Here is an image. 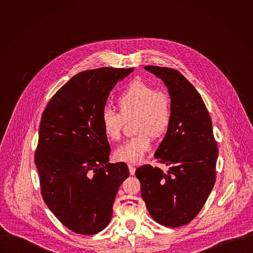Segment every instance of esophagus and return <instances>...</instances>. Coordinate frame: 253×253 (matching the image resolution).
Returning <instances> with one entry per match:
<instances>
[{"instance_id":"1","label":"esophagus","mask_w":253,"mask_h":253,"mask_svg":"<svg viewBox=\"0 0 253 253\" xmlns=\"http://www.w3.org/2000/svg\"><path fill=\"white\" fill-rule=\"evenodd\" d=\"M128 169H129V172H130V174L131 175H133L134 174V172H135V168H134V166L133 165H128Z\"/></svg>"}]
</instances>
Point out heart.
Instances as JSON below:
<instances>
[{
    "mask_svg": "<svg viewBox=\"0 0 253 253\" xmlns=\"http://www.w3.org/2000/svg\"><path fill=\"white\" fill-rule=\"evenodd\" d=\"M119 113L104 109L101 125L104 134L111 140H119L122 135L124 119L135 118L134 128L138 132L115 151L118 161L140 162L151 149L153 136L165 134L172 120V101L164 90H156L142 81H133L117 98Z\"/></svg>",
    "mask_w": 253,
    "mask_h": 253,
    "instance_id": "1",
    "label": "heart"
}]
</instances>
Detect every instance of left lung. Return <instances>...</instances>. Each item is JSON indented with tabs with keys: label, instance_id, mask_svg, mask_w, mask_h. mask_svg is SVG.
Listing matches in <instances>:
<instances>
[{
	"label": "left lung",
	"instance_id": "8db88e82",
	"mask_svg": "<svg viewBox=\"0 0 253 253\" xmlns=\"http://www.w3.org/2000/svg\"><path fill=\"white\" fill-rule=\"evenodd\" d=\"M162 79L172 101V120L155 158L170 166H142L135 171L148 211L158 223L181 227L192 221L215 183L218 149L212 122L200 93L175 69L145 66Z\"/></svg>",
	"mask_w": 253,
	"mask_h": 253
}]
</instances>
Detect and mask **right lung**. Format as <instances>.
<instances>
[{"instance_id":"1","label":"right lung","mask_w":253,"mask_h":253,"mask_svg":"<svg viewBox=\"0 0 253 253\" xmlns=\"http://www.w3.org/2000/svg\"><path fill=\"white\" fill-rule=\"evenodd\" d=\"M133 68L79 73L49 100L39 128L35 164L42 199L69 230L94 235L107 227L126 164H111L101 113L110 91Z\"/></svg>"}]
</instances>
